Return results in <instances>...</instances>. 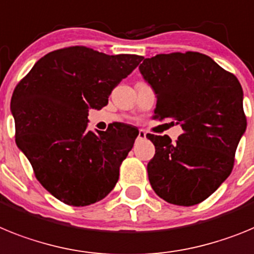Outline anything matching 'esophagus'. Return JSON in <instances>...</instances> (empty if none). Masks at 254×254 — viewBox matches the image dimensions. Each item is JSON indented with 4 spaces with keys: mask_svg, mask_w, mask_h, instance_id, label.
Here are the masks:
<instances>
[{
    "mask_svg": "<svg viewBox=\"0 0 254 254\" xmlns=\"http://www.w3.org/2000/svg\"><path fill=\"white\" fill-rule=\"evenodd\" d=\"M145 138V131L144 130H139V133H138V139H144Z\"/></svg>",
    "mask_w": 254,
    "mask_h": 254,
    "instance_id": "34e87169",
    "label": "esophagus"
}]
</instances>
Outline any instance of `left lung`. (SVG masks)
Segmentation results:
<instances>
[{
  "instance_id": "1",
  "label": "left lung",
  "mask_w": 254,
  "mask_h": 254,
  "mask_svg": "<svg viewBox=\"0 0 254 254\" xmlns=\"http://www.w3.org/2000/svg\"><path fill=\"white\" fill-rule=\"evenodd\" d=\"M140 74L154 89V119H171L183 134H147L156 153L147 165L152 189L171 204L194 206L231 174L246 131L243 89L237 76L199 52L142 59Z\"/></svg>"
}]
</instances>
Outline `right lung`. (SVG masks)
<instances>
[{
    "label": "right lung",
    "mask_w": 254,
    "mask_h": 254,
    "mask_svg": "<svg viewBox=\"0 0 254 254\" xmlns=\"http://www.w3.org/2000/svg\"><path fill=\"white\" fill-rule=\"evenodd\" d=\"M142 59L84 46L61 48L37 61L15 88V142L37 180L64 203H96L118 183L139 131L119 124L93 133L87 129L88 111L107 105L112 89Z\"/></svg>",
    "instance_id": "right-lung-1"
}]
</instances>
